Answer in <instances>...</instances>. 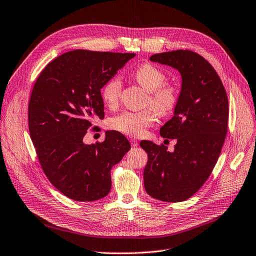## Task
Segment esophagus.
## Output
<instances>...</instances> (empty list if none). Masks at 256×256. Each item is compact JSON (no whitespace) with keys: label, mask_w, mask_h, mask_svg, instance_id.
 I'll use <instances>...</instances> for the list:
<instances>
[{"label":"esophagus","mask_w":256,"mask_h":256,"mask_svg":"<svg viewBox=\"0 0 256 256\" xmlns=\"http://www.w3.org/2000/svg\"><path fill=\"white\" fill-rule=\"evenodd\" d=\"M130 142L132 148H137L138 146V141L136 139H130Z\"/></svg>","instance_id":"34e87169"}]
</instances>
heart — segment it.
Segmentation results:
<instances>
[{"label":"heart","mask_w":256,"mask_h":256,"mask_svg":"<svg viewBox=\"0 0 256 256\" xmlns=\"http://www.w3.org/2000/svg\"><path fill=\"white\" fill-rule=\"evenodd\" d=\"M134 80L148 92V106L152 108L140 112L124 110L108 120V126L121 134L139 137L156 121V112L161 116L172 113L180 100V88L176 84L165 82L166 74L152 64H143L132 73ZM122 82L119 76L108 78L102 88V102L108 108H114L120 98Z\"/></svg>","instance_id":"heart-1"}]
</instances>
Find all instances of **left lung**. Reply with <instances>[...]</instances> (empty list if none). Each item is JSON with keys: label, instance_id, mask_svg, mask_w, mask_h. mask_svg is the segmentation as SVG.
<instances>
[{"label": "left lung", "instance_id": "obj_1", "mask_svg": "<svg viewBox=\"0 0 256 256\" xmlns=\"http://www.w3.org/2000/svg\"><path fill=\"white\" fill-rule=\"evenodd\" d=\"M150 60L179 70L182 88L174 116L160 128L163 138L176 139L174 150L140 142L148 157L144 187L160 201L182 202L204 185L216 164L228 130V97L214 66L194 51L163 52Z\"/></svg>", "mask_w": 256, "mask_h": 256}]
</instances>
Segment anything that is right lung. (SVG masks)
Segmentation results:
<instances>
[{
	"label": "right lung",
	"mask_w": 256,
	"mask_h": 256,
	"mask_svg": "<svg viewBox=\"0 0 256 256\" xmlns=\"http://www.w3.org/2000/svg\"><path fill=\"white\" fill-rule=\"evenodd\" d=\"M135 53L73 50L50 62L38 75L28 104V126L47 179L74 201L92 202L112 186L110 170L130 150L116 130L84 144L92 120L104 119L100 90Z\"/></svg>",
	"instance_id": "obj_1"
}]
</instances>
